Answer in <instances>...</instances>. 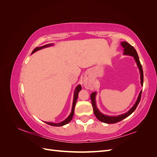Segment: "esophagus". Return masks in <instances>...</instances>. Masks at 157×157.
Here are the masks:
<instances>
[{
  "mask_svg": "<svg viewBox=\"0 0 157 157\" xmlns=\"http://www.w3.org/2000/svg\"><path fill=\"white\" fill-rule=\"evenodd\" d=\"M84 86L86 87V88H88V82L86 81V80H84Z\"/></svg>",
  "mask_w": 157,
  "mask_h": 157,
  "instance_id": "1",
  "label": "esophagus"
}]
</instances>
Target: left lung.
I'll list each match as a JSON object with an SVG mask.
<instances>
[{
	"label": "left lung",
	"mask_w": 157,
	"mask_h": 157,
	"mask_svg": "<svg viewBox=\"0 0 157 157\" xmlns=\"http://www.w3.org/2000/svg\"><path fill=\"white\" fill-rule=\"evenodd\" d=\"M121 44L123 48V50H124L123 54L126 55V56H132L133 58H134V59H135V61L136 62L137 67H138V68H139V71L140 73L141 85L143 86V84H144L143 69H142V66L141 65L139 57H138V55H137V53L136 49L132 46H131L130 44H128L127 42H125V41L121 42ZM141 92H142V90H141L140 91V92L139 94V96H138V97H137V99L136 101L135 102L134 105L132 106V107L130 109V110H128V111H127L125 113L121 114V115H119L118 116H110V115H104V114L101 113L100 111H99V109H98L97 105H96V96L97 92H94L92 93L91 96H90L94 115L99 121L103 122L104 123H107V124H114V123H117L118 122H120L122 120L124 119L125 118L128 117V116H130L131 114L135 111V109H136L137 105H138L140 101Z\"/></svg>",
	"instance_id": "8db88e82"
}]
</instances>
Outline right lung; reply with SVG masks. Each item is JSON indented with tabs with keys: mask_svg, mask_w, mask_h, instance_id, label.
<instances>
[{
	"mask_svg": "<svg viewBox=\"0 0 157 157\" xmlns=\"http://www.w3.org/2000/svg\"><path fill=\"white\" fill-rule=\"evenodd\" d=\"M54 45L53 43L52 44H46V45H44L42 46H40V47H36V48L35 49L33 50V51L32 52L31 54H33V53H35V52L38 51V50H40L42 48H47V47H50V46H52ZM82 88H81V86H80V84H78V86L76 87L75 88V90L74 92V97H73V106H72V110H71V112L70 113V115H69V117L66 118V119H65L62 122H60L59 123H54V122H44L45 123H46L47 124H49L50 126H62L63 125H65L68 124L69 122H71V121L72 120L73 118V117L74 115V113H75V105H76V103H77V100L78 99V93L81 90Z\"/></svg>",
	"mask_w": 157,
	"mask_h": 157,
	"instance_id": "obj_1",
	"label": "right lung"
}]
</instances>
